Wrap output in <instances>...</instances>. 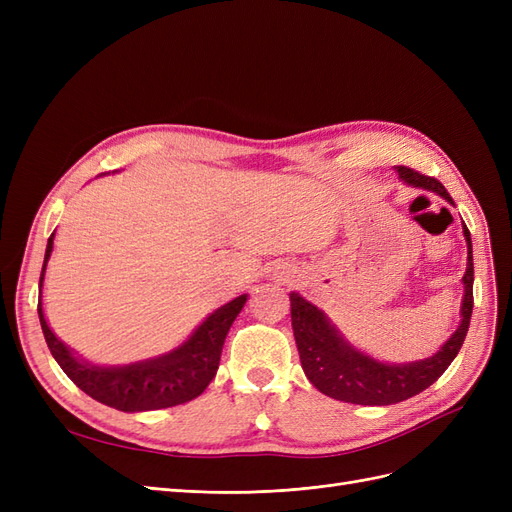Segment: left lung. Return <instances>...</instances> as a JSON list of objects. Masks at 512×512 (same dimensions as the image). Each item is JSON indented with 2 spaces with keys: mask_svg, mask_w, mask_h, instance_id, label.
Wrapping results in <instances>:
<instances>
[{
  "mask_svg": "<svg viewBox=\"0 0 512 512\" xmlns=\"http://www.w3.org/2000/svg\"><path fill=\"white\" fill-rule=\"evenodd\" d=\"M397 173L399 179L408 185L436 192L448 203L455 205L451 194L446 192L438 179L416 173L414 168L408 166H397ZM463 237L468 241V269L466 275H463V288H466V292H463L461 301V322L457 331L446 339L444 346L425 361L389 365L371 359V356L359 352L346 342L344 335L335 329V324H331L322 309L305 301L301 294L290 292L294 342H297L301 367L307 380L320 393L359 406H391L429 389L448 369V365L453 363L470 327L474 307V262L472 239L466 224H463Z\"/></svg>",
  "mask_w": 512,
  "mask_h": 512,
  "instance_id": "obj_1",
  "label": "left lung"
}]
</instances>
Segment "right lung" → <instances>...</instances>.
Segmentation results:
<instances>
[{
    "mask_svg": "<svg viewBox=\"0 0 512 512\" xmlns=\"http://www.w3.org/2000/svg\"><path fill=\"white\" fill-rule=\"evenodd\" d=\"M53 237L55 232L49 237V243H46L40 290L46 262H49L53 252ZM245 301L247 294H241V297L215 309L179 348L156 356V359L121 367L91 365L79 359V356H74V352L46 324L42 297L38 299V316L46 346H49L59 367L66 371V376L81 391L100 401V404L121 412H145L185 404V401H192L207 389L215 371H218L224 339Z\"/></svg>",
    "mask_w": 512,
    "mask_h": 512,
    "instance_id": "add662e5",
    "label": "right lung"
}]
</instances>
